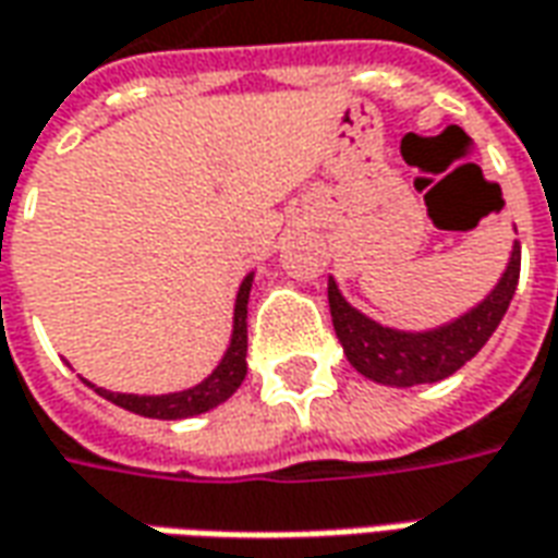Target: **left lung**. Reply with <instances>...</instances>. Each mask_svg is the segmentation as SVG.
Listing matches in <instances>:
<instances>
[{
  "mask_svg": "<svg viewBox=\"0 0 558 558\" xmlns=\"http://www.w3.org/2000/svg\"><path fill=\"white\" fill-rule=\"evenodd\" d=\"M520 280V241L513 244L508 271L498 280V287L471 314L459 317L450 326L435 332H396L374 319L362 317L356 307L341 299V292L329 280V311L338 341L344 347L347 360L368 380L387 387H416L435 384L453 372L481 350L489 335L505 317L513 290Z\"/></svg>",
  "mask_w": 558,
  "mask_h": 558,
  "instance_id": "1",
  "label": "left lung"
}]
</instances>
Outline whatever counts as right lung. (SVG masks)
<instances>
[{"label": "right lung", "mask_w": 558, "mask_h": 558, "mask_svg": "<svg viewBox=\"0 0 558 558\" xmlns=\"http://www.w3.org/2000/svg\"><path fill=\"white\" fill-rule=\"evenodd\" d=\"M253 275L244 278L235 299V329H232V344L226 350L223 362L214 368L208 380H202L198 387L184 389V392H171V396H126V392H108L102 387L96 389L102 399L114 401L120 408H126L132 414L150 416V420H184L211 411L217 404H223L235 389L241 387L244 374H247V299H251Z\"/></svg>", "instance_id": "1"}]
</instances>
